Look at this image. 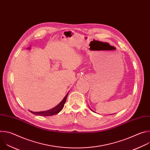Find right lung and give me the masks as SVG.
Masks as SVG:
<instances>
[{
	"instance_id": "1",
	"label": "right lung",
	"mask_w": 150,
	"mask_h": 150,
	"mask_svg": "<svg viewBox=\"0 0 150 150\" xmlns=\"http://www.w3.org/2000/svg\"><path fill=\"white\" fill-rule=\"evenodd\" d=\"M68 95V93L67 94V96L65 97H64V98L62 100V101L58 105H57L56 107H54V108H53L50 110L43 111V112H34L30 111V112L35 115H39V116H53L54 115L57 114L63 108L64 104H65V103L67 101Z\"/></svg>"
}]
</instances>
